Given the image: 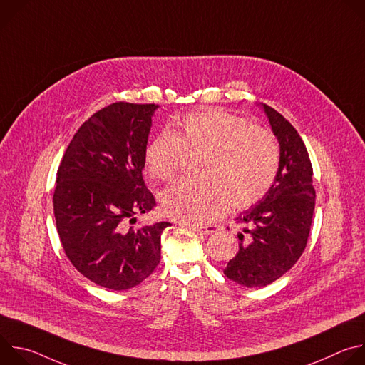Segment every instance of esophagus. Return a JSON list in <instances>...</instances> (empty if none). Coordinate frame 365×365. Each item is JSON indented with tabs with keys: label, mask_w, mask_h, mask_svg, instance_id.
<instances>
[{
	"label": "esophagus",
	"mask_w": 365,
	"mask_h": 365,
	"mask_svg": "<svg viewBox=\"0 0 365 365\" xmlns=\"http://www.w3.org/2000/svg\"><path fill=\"white\" fill-rule=\"evenodd\" d=\"M190 230L199 232V234H205V235H210V234H214L217 231V227L214 225H205V227H196V225H189Z\"/></svg>",
	"instance_id": "obj_1"
}]
</instances>
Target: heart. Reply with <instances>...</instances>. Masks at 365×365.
Instances as JSON below:
<instances>
[{"instance_id":"1","label":"heart","mask_w":365,"mask_h":365,"mask_svg":"<svg viewBox=\"0 0 365 365\" xmlns=\"http://www.w3.org/2000/svg\"><path fill=\"white\" fill-rule=\"evenodd\" d=\"M202 155L200 180H178L160 195L166 215L187 224L221 217L228 207L245 210L272 187L280 153L274 137L244 118L210 110L186 115L154 137L144 150V165L155 180H169L185 155Z\"/></svg>"}]
</instances>
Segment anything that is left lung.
<instances>
[{"label":"left lung","mask_w":365,"mask_h":365,"mask_svg":"<svg viewBox=\"0 0 365 365\" xmlns=\"http://www.w3.org/2000/svg\"><path fill=\"white\" fill-rule=\"evenodd\" d=\"M280 147L276 179L269 192L237 221L240 248L224 274L244 287H264L289 272L302 255L315 210L310 159L294 127L276 110L259 103Z\"/></svg>","instance_id":"obj_1"}]
</instances>
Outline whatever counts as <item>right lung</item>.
Instances as JSON below:
<instances>
[{"label": "right lung", "instance_id": "add662e5", "mask_svg": "<svg viewBox=\"0 0 365 365\" xmlns=\"http://www.w3.org/2000/svg\"><path fill=\"white\" fill-rule=\"evenodd\" d=\"M159 106L115 102L73 135L58 170L56 228L75 269L98 286L127 290L160 263L170 222L127 227L155 200L143 179L144 150Z\"/></svg>", "mask_w": 365, "mask_h": 365}]
</instances>
